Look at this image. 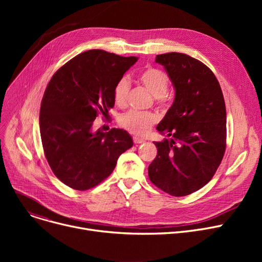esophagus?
Here are the masks:
<instances>
[{
	"label": "esophagus",
	"mask_w": 262,
	"mask_h": 262,
	"mask_svg": "<svg viewBox=\"0 0 262 262\" xmlns=\"http://www.w3.org/2000/svg\"><path fill=\"white\" fill-rule=\"evenodd\" d=\"M133 140H134V143H135V144H139V143H143V142H144L143 139L138 138V137H134Z\"/></svg>",
	"instance_id": "1"
}]
</instances>
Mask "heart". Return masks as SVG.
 <instances>
[{"mask_svg": "<svg viewBox=\"0 0 262 262\" xmlns=\"http://www.w3.org/2000/svg\"><path fill=\"white\" fill-rule=\"evenodd\" d=\"M137 79L152 93L153 96H155L158 103L163 100L170 86V78L168 74L157 68L149 67L144 69L139 72ZM129 88L130 85L126 77H121L116 82L113 90L116 105L119 107H124L126 105ZM157 121L158 118L153 113L129 110V112L121 116L120 125L136 136H144Z\"/></svg>", "mask_w": 262, "mask_h": 262, "instance_id": "heart-1", "label": "heart"}]
</instances>
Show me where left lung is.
<instances>
[{
    "instance_id": "1",
    "label": "left lung",
    "mask_w": 262,
    "mask_h": 262,
    "mask_svg": "<svg viewBox=\"0 0 262 262\" xmlns=\"http://www.w3.org/2000/svg\"><path fill=\"white\" fill-rule=\"evenodd\" d=\"M175 89V99L157 125L168 138L154 141L148 166L156 187L173 196L200 190L213 177L226 148V108L219 81L202 61L183 53L156 56Z\"/></svg>"
}]
</instances>
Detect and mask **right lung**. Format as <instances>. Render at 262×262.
Here are the masks:
<instances>
[{
	"mask_svg": "<svg viewBox=\"0 0 262 262\" xmlns=\"http://www.w3.org/2000/svg\"><path fill=\"white\" fill-rule=\"evenodd\" d=\"M138 57L103 50L78 54L55 72L40 107L39 126L45 156L58 180L85 191L113 173L119 156L133 146L120 128L92 132L93 121L115 105L113 90Z\"/></svg>",
	"mask_w": 262,
	"mask_h": 262,
	"instance_id": "1",
	"label": "right lung"
}]
</instances>
